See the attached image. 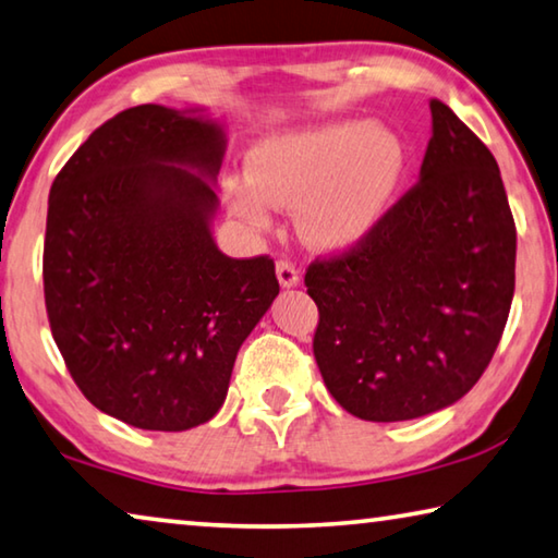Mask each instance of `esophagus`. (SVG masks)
Masks as SVG:
<instances>
[{
    "label": "esophagus",
    "mask_w": 558,
    "mask_h": 558,
    "mask_svg": "<svg viewBox=\"0 0 558 558\" xmlns=\"http://www.w3.org/2000/svg\"><path fill=\"white\" fill-rule=\"evenodd\" d=\"M276 272H278V280H280V286H282V288H295L298 282H300V272L295 270V265H293V263H288V260H278V265H276Z\"/></svg>",
    "instance_id": "1"
}]
</instances>
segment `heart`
Masks as SVG:
<instances>
[{
  "mask_svg": "<svg viewBox=\"0 0 558 558\" xmlns=\"http://www.w3.org/2000/svg\"><path fill=\"white\" fill-rule=\"evenodd\" d=\"M410 151L383 123L340 119L268 136L247 154L251 181L226 183L228 206L253 228H268L272 206L298 210L300 235L340 253L377 231L400 193Z\"/></svg>",
  "mask_w": 558,
  "mask_h": 558,
  "instance_id": "heart-1",
  "label": "heart"
}]
</instances>
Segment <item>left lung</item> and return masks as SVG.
I'll list each match as a JSON object with an SVG mask.
<instances>
[{"instance_id": "8db88e82", "label": "left lung", "mask_w": 558, "mask_h": 558, "mask_svg": "<svg viewBox=\"0 0 558 558\" xmlns=\"http://www.w3.org/2000/svg\"><path fill=\"white\" fill-rule=\"evenodd\" d=\"M420 181L355 251L305 272L313 352L342 410L367 422L439 412L489 365L514 298L517 228L499 166L429 101Z\"/></svg>"}]
</instances>
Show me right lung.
Returning <instances> with one entry per match:
<instances>
[{
  "label": "right lung",
  "mask_w": 558,
  "mask_h": 558,
  "mask_svg": "<svg viewBox=\"0 0 558 558\" xmlns=\"http://www.w3.org/2000/svg\"><path fill=\"white\" fill-rule=\"evenodd\" d=\"M226 129L206 109L144 104L88 136L49 191L44 300L69 373L138 429L208 422L280 286L268 255L216 245Z\"/></svg>",
  "instance_id": "right-lung-1"
}]
</instances>
